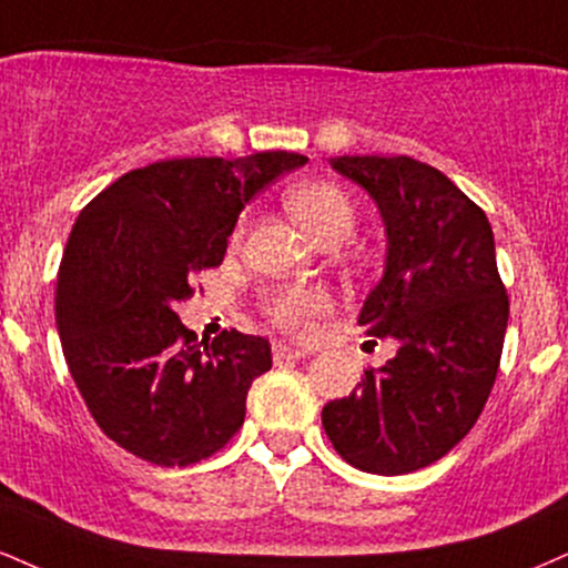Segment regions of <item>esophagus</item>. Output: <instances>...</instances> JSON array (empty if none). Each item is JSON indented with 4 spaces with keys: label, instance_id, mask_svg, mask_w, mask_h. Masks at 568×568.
Here are the masks:
<instances>
[{
    "label": "esophagus",
    "instance_id": "obj_1",
    "mask_svg": "<svg viewBox=\"0 0 568 568\" xmlns=\"http://www.w3.org/2000/svg\"><path fill=\"white\" fill-rule=\"evenodd\" d=\"M306 357L304 349H298V346H288V344H272V359L277 362V365H283V362H291V359H302Z\"/></svg>",
    "mask_w": 568,
    "mask_h": 568
}]
</instances>
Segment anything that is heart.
Returning <instances> with one entry per match:
<instances>
[{"label":"heart","instance_id":"1","mask_svg":"<svg viewBox=\"0 0 568 568\" xmlns=\"http://www.w3.org/2000/svg\"><path fill=\"white\" fill-rule=\"evenodd\" d=\"M291 214L304 224L317 243H341L357 227V203L336 182H306L285 195ZM243 235L237 227L235 241ZM331 293L320 285H280L264 296V312L288 333L312 331L314 320L331 312Z\"/></svg>","mask_w":568,"mask_h":568}]
</instances>
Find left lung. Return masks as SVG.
Segmentation results:
<instances>
[{"instance_id":"left-lung-1","label":"left lung","mask_w":568,"mask_h":568,"mask_svg":"<svg viewBox=\"0 0 568 568\" xmlns=\"http://www.w3.org/2000/svg\"><path fill=\"white\" fill-rule=\"evenodd\" d=\"M386 224V270L365 298L367 336L396 357L323 407L327 439L367 474L432 466L479 420L500 367L508 293L489 219L439 169L409 155H338Z\"/></svg>"}]
</instances>
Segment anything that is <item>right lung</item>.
Segmentation results:
<instances>
[{"instance_id": "obj_1", "label": "right lung", "mask_w": 568, "mask_h": 568, "mask_svg": "<svg viewBox=\"0 0 568 568\" xmlns=\"http://www.w3.org/2000/svg\"><path fill=\"white\" fill-rule=\"evenodd\" d=\"M306 155L172 159L134 169L81 209L54 288V323L102 434L153 466H193L227 444L245 396L272 367L270 341H197L174 304L219 266L237 216Z\"/></svg>"}]
</instances>
